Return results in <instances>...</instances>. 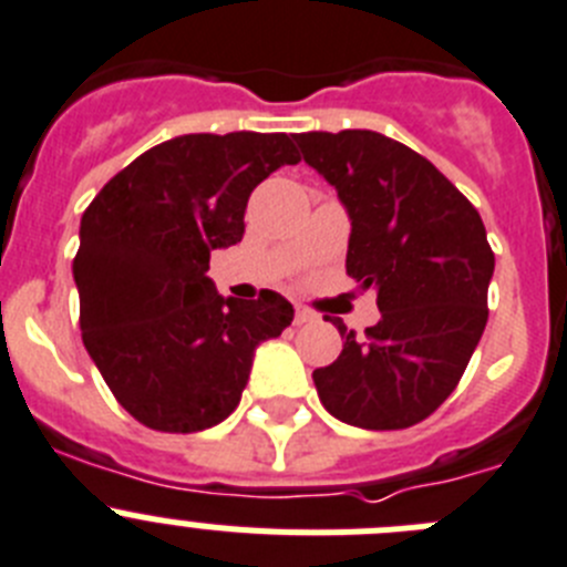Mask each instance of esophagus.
Here are the masks:
<instances>
[{
	"instance_id": "34e87169",
	"label": "esophagus",
	"mask_w": 567,
	"mask_h": 567,
	"mask_svg": "<svg viewBox=\"0 0 567 567\" xmlns=\"http://www.w3.org/2000/svg\"><path fill=\"white\" fill-rule=\"evenodd\" d=\"M293 321H296V324H308V321H313V313H310V310H305V308H296Z\"/></svg>"
}]
</instances>
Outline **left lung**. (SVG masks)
Masks as SVG:
<instances>
[{"label":"left lung","mask_w":567,"mask_h":567,"mask_svg":"<svg viewBox=\"0 0 567 567\" xmlns=\"http://www.w3.org/2000/svg\"><path fill=\"white\" fill-rule=\"evenodd\" d=\"M350 217L347 274L381 319L313 370L321 404L359 430H406L452 395L486 330L494 274L481 214L426 157L370 130L293 135Z\"/></svg>","instance_id":"left-lung-1"}]
</instances>
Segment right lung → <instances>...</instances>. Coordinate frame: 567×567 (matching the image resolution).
<instances>
[{"label":"right lung","instance_id":"obj_1","mask_svg":"<svg viewBox=\"0 0 567 567\" xmlns=\"http://www.w3.org/2000/svg\"><path fill=\"white\" fill-rule=\"evenodd\" d=\"M285 163H299L285 132L177 135L135 157L81 217L84 347L118 404L152 430L226 421L257 347L293 321L277 290L223 296L206 274L212 251L243 239L254 188Z\"/></svg>","mask_w":567,"mask_h":567}]
</instances>
